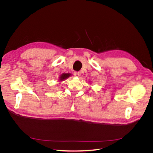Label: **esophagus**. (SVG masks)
<instances>
[{
	"mask_svg": "<svg viewBox=\"0 0 153 153\" xmlns=\"http://www.w3.org/2000/svg\"><path fill=\"white\" fill-rule=\"evenodd\" d=\"M74 75L76 77H79L80 76V73H79V72H74Z\"/></svg>",
	"mask_w": 153,
	"mask_h": 153,
	"instance_id": "esophagus-1",
	"label": "esophagus"
}]
</instances>
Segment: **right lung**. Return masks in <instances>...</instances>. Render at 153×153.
Returning a JSON list of instances; mask_svg holds the SVG:
<instances>
[{"label":"right lung","instance_id":"obj_1","mask_svg":"<svg viewBox=\"0 0 153 153\" xmlns=\"http://www.w3.org/2000/svg\"><path fill=\"white\" fill-rule=\"evenodd\" d=\"M71 76V74H70V73H63L60 75V76L59 77V82L64 81V80H66V79L69 77Z\"/></svg>","mask_w":153,"mask_h":153}]
</instances>
